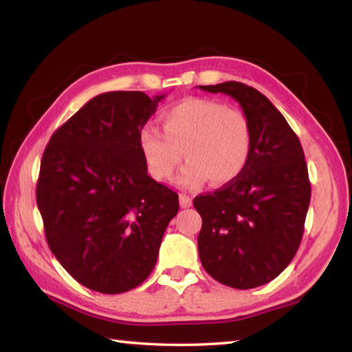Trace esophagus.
Returning a JSON list of instances; mask_svg holds the SVG:
<instances>
[{"label":"esophagus","mask_w":352,"mask_h":352,"mask_svg":"<svg viewBox=\"0 0 352 352\" xmlns=\"http://www.w3.org/2000/svg\"><path fill=\"white\" fill-rule=\"evenodd\" d=\"M179 204H181L182 208L192 207V198H190V196L186 195V193H181L179 195Z\"/></svg>","instance_id":"1"}]
</instances>
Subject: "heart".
<instances>
[{
	"label": "heart",
	"instance_id": "obj_1",
	"mask_svg": "<svg viewBox=\"0 0 352 352\" xmlns=\"http://www.w3.org/2000/svg\"><path fill=\"white\" fill-rule=\"evenodd\" d=\"M164 133L146 125L139 133L140 153L156 181L173 176L182 160L181 186L196 188L212 179L224 186L244 171L252 151V131L243 111L207 98H187L162 114Z\"/></svg>",
	"mask_w": 352,
	"mask_h": 352
}]
</instances>
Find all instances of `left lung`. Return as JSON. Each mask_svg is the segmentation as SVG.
<instances>
[{
  "label": "left lung",
  "mask_w": 352,
  "mask_h": 352,
  "mask_svg": "<svg viewBox=\"0 0 352 352\" xmlns=\"http://www.w3.org/2000/svg\"><path fill=\"white\" fill-rule=\"evenodd\" d=\"M199 88L235 98L252 131L241 175L193 201L202 218L201 263L226 286H263L289 266L303 236L311 201L303 148L280 111L252 86L224 82Z\"/></svg>",
  "instance_id": "left-lung-1"
}]
</instances>
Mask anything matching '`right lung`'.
<instances>
[{
    "mask_svg": "<svg viewBox=\"0 0 352 352\" xmlns=\"http://www.w3.org/2000/svg\"><path fill=\"white\" fill-rule=\"evenodd\" d=\"M165 96L103 92L52 134L36 206L49 249L72 278L102 294L144 283L157 261L177 193L148 176L139 133Z\"/></svg>",
    "mask_w": 352,
    "mask_h": 352,
    "instance_id": "add662e5",
    "label": "right lung"
}]
</instances>
